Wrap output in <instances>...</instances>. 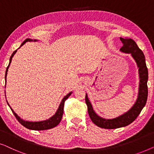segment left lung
<instances>
[{
	"label": "left lung",
	"instance_id": "1",
	"mask_svg": "<svg viewBox=\"0 0 154 154\" xmlns=\"http://www.w3.org/2000/svg\"><path fill=\"white\" fill-rule=\"evenodd\" d=\"M123 44L120 50L125 53H130L137 64L140 74V88H139L138 97L135 104L128 112L120 116L113 119H105L97 114L93 110L91 103L85 94V102L88 106V111L90 119L98 127L104 129H116L121 127H125L132 123L137 119L142 109L146 103L148 97V69L146 65L144 54L137 45V43L131 38H120Z\"/></svg>",
	"mask_w": 154,
	"mask_h": 154
}]
</instances>
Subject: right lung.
Wrapping results in <instances>:
<instances>
[{
	"label": "right lung",
	"mask_w": 154,
	"mask_h": 154,
	"mask_svg": "<svg viewBox=\"0 0 154 154\" xmlns=\"http://www.w3.org/2000/svg\"><path fill=\"white\" fill-rule=\"evenodd\" d=\"M32 41H33V40L27 38V39L25 40L24 42H23V43H22V45H21V46H22L24 43H26V42ZM34 41H36V40H34ZM21 46H20V47H21ZM17 50H16L15 51H14L13 53L12 54V55L10 58V63H9V64H8L7 69H6L5 75V83H6V76H7L8 68H9L10 63H11V62H12V57H13L14 55V54L16 53ZM71 93H72V92H69L68 94H66V95L62 99V102H61L60 104V106H59V108L57 109V112L55 113V114H54L53 116H52L51 118H50V119H48V120H45V121H39V122H30V121H24V120L20 119V117H19L14 112V111L12 110L11 108H10V109H11L12 113H13V114L14 115V116H15L17 120V121H19V123L22 124V125L23 126H24L25 128H28V129H30V130H45L51 129V128H53L54 127H56V126L60 123L61 120H62V118L63 113H64V102H65V101H66L67 99L69 98V97L71 95ZM8 105H9V104H8Z\"/></svg>",
	"instance_id": "1"
}]
</instances>
